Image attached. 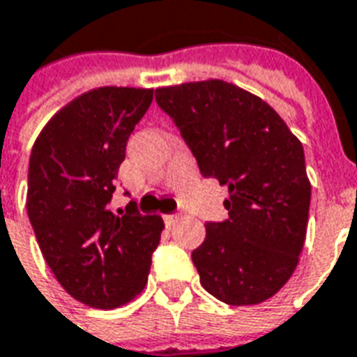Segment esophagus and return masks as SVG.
Returning a JSON list of instances; mask_svg holds the SVG:
<instances>
[{
    "label": "esophagus",
    "mask_w": 357,
    "mask_h": 357,
    "mask_svg": "<svg viewBox=\"0 0 357 357\" xmlns=\"http://www.w3.org/2000/svg\"><path fill=\"white\" fill-rule=\"evenodd\" d=\"M163 220H165V225H173L178 220V215H163Z\"/></svg>",
    "instance_id": "1"
}]
</instances>
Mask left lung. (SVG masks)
<instances>
[{"mask_svg": "<svg viewBox=\"0 0 357 357\" xmlns=\"http://www.w3.org/2000/svg\"><path fill=\"white\" fill-rule=\"evenodd\" d=\"M205 178L228 186V218L207 222L192 251L205 291L259 304L289 282L303 251L310 181L301 140L261 96L222 79L155 89Z\"/></svg>", "mask_w": 357, "mask_h": 357, "instance_id": "1", "label": "left lung"}]
</instances>
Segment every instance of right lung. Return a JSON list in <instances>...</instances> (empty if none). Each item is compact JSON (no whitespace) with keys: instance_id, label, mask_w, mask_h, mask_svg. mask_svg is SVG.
<instances>
[{"instance_id":"right-lung-1","label":"right lung","mask_w":357,"mask_h":357,"mask_svg":"<svg viewBox=\"0 0 357 357\" xmlns=\"http://www.w3.org/2000/svg\"><path fill=\"white\" fill-rule=\"evenodd\" d=\"M152 89L98 87L56 112L36 139L26 209L43 259L75 301L110 310L144 289L163 220L131 202L110 209L114 178Z\"/></svg>"}]
</instances>
